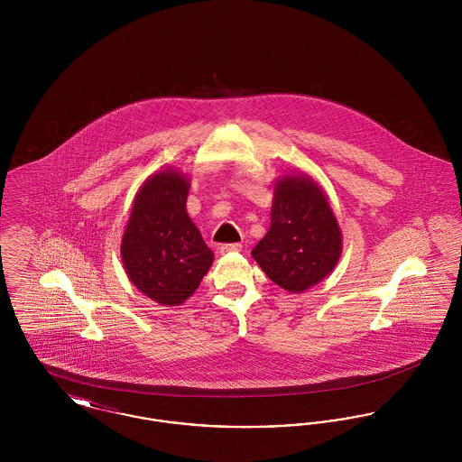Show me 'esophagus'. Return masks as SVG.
<instances>
[{
    "mask_svg": "<svg viewBox=\"0 0 462 462\" xmlns=\"http://www.w3.org/2000/svg\"><path fill=\"white\" fill-rule=\"evenodd\" d=\"M242 244L239 242H236V244H221L220 247H218V251H220L221 254H226V253H237V251H241Z\"/></svg>",
    "mask_w": 462,
    "mask_h": 462,
    "instance_id": "obj_1",
    "label": "esophagus"
}]
</instances>
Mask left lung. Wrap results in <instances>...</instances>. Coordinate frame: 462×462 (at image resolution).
<instances>
[{"instance_id":"8db88e82","label":"left lung","mask_w":462,"mask_h":462,"mask_svg":"<svg viewBox=\"0 0 462 462\" xmlns=\"http://www.w3.org/2000/svg\"><path fill=\"white\" fill-rule=\"evenodd\" d=\"M341 249V230L324 190L307 175L279 178L270 230L251 251L266 277L289 292H303L329 275Z\"/></svg>"}]
</instances>
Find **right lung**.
I'll return each instance as SVG.
<instances>
[{"label": "right lung", "mask_w": 462, "mask_h": 462, "mask_svg": "<svg viewBox=\"0 0 462 462\" xmlns=\"http://www.w3.org/2000/svg\"><path fill=\"white\" fill-rule=\"evenodd\" d=\"M189 178L175 170L149 176L133 200L121 260L133 286L175 307L194 294L215 260L185 209Z\"/></svg>", "instance_id": "obj_1"}]
</instances>
